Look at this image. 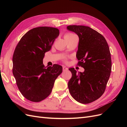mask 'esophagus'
<instances>
[{
  "label": "esophagus",
  "instance_id": "34e87169",
  "mask_svg": "<svg viewBox=\"0 0 127 127\" xmlns=\"http://www.w3.org/2000/svg\"><path fill=\"white\" fill-rule=\"evenodd\" d=\"M68 69V68L67 67L64 66L63 67V71H66V70H67Z\"/></svg>",
  "mask_w": 127,
  "mask_h": 127
}]
</instances>
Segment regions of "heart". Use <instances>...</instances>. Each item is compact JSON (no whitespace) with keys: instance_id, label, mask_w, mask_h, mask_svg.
Instances as JSON below:
<instances>
[{"instance_id":"heart-1","label":"heart","mask_w":127,"mask_h":127,"mask_svg":"<svg viewBox=\"0 0 127 127\" xmlns=\"http://www.w3.org/2000/svg\"><path fill=\"white\" fill-rule=\"evenodd\" d=\"M75 35L74 34L72 33H67L66 35H64V39H67V38H69V37H70L72 36Z\"/></svg>"}]
</instances>
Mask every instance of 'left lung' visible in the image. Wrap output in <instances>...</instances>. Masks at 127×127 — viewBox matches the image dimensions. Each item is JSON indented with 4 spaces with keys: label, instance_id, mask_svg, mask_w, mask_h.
<instances>
[{
    "label": "left lung",
    "instance_id": "obj_1",
    "mask_svg": "<svg viewBox=\"0 0 127 127\" xmlns=\"http://www.w3.org/2000/svg\"><path fill=\"white\" fill-rule=\"evenodd\" d=\"M67 29L79 37L76 57L78 64L84 68L78 74L69 69L72 77L68 86L76 101L88 104L100 97L105 91L112 67L109 45L104 36L88 26L69 25Z\"/></svg>",
    "mask_w": 127,
    "mask_h": 127
}]
</instances>
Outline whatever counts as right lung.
<instances>
[{
  "label": "right lung",
  "instance_id": "right-lung-1",
  "mask_svg": "<svg viewBox=\"0 0 127 127\" xmlns=\"http://www.w3.org/2000/svg\"><path fill=\"white\" fill-rule=\"evenodd\" d=\"M59 30L47 26L30 30L18 42L13 57V74L21 94L28 100L40 102L50 94L63 67H45L43 59L50 51Z\"/></svg>",
  "mask_w": 127,
  "mask_h": 127
}]
</instances>
